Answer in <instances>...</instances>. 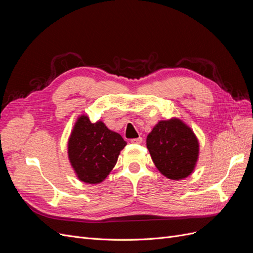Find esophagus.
Here are the masks:
<instances>
[{
	"label": "esophagus",
	"instance_id": "obj_1",
	"mask_svg": "<svg viewBox=\"0 0 253 253\" xmlns=\"http://www.w3.org/2000/svg\"><path fill=\"white\" fill-rule=\"evenodd\" d=\"M131 142L134 143V144H140L142 142V138H141V137H138V138L131 139Z\"/></svg>",
	"mask_w": 253,
	"mask_h": 253
}]
</instances>
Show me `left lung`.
I'll return each instance as SVG.
<instances>
[{"instance_id":"1","label":"left lung","mask_w":253,"mask_h":253,"mask_svg":"<svg viewBox=\"0 0 253 253\" xmlns=\"http://www.w3.org/2000/svg\"><path fill=\"white\" fill-rule=\"evenodd\" d=\"M147 148L157 170L172 180L192 174L200 157L193 129L177 117L158 121L148 135Z\"/></svg>"}]
</instances>
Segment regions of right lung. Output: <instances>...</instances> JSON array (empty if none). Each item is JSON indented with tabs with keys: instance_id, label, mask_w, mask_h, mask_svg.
I'll return each mask as SVG.
<instances>
[{
	"instance_id": "add662e5",
	"label": "right lung",
	"mask_w": 253,
	"mask_h": 253,
	"mask_svg": "<svg viewBox=\"0 0 253 253\" xmlns=\"http://www.w3.org/2000/svg\"><path fill=\"white\" fill-rule=\"evenodd\" d=\"M126 142L101 120L91 122L86 115L76 120L67 141V156L78 179L96 185L102 182L116 165Z\"/></svg>"
}]
</instances>
